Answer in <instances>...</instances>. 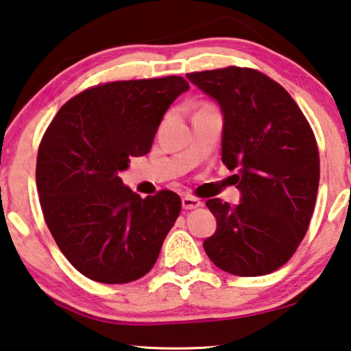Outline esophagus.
Returning a JSON list of instances; mask_svg holds the SVG:
<instances>
[{"label": "esophagus", "mask_w": 351, "mask_h": 351, "mask_svg": "<svg viewBox=\"0 0 351 351\" xmlns=\"http://www.w3.org/2000/svg\"><path fill=\"white\" fill-rule=\"evenodd\" d=\"M202 205H204V202L197 199V197H192V195L182 197V208L184 210H194V208H199Z\"/></svg>", "instance_id": "1"}]
</instances>
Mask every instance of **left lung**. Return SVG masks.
<instances>
[{
  "mask_svg": "<svg viewBox=\"0 0 351 351\" xmlns=\"http://www.w3.org/2000/svg\"><path fill=\"white\" fill-rule=\"evenodd\" d=\"M187 79L219 103L223 162L237 170L241 202L206 200L215 235L204 241L216 267L239 276L272 274L307 234L317 200L319 154L293 97L264 73L227 66Z\"/></svg>",
  "mask_w": 351,
  "mask_h": 351,
  "instance_id": "left-lung-1",
  "label": "left lung"
}]
</instances>
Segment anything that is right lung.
Segmentation results:
<instances>
[{
  "mask_svg": "<svg viewBox=\"0 0 351 351\" xmlns=\"http://www.w3.org/2000/svg\"><path fill=\"white\" fill-rule=\"evenodd\" d=\"M189 84L181 76L98 84L66 101L44 133L36 186L46 224L73 267L98 283L141 278L181 211L180 195H140L117 173L149 152Z\"/></svg>",
  "mask_w": 351,
  "mask_h": 351,
  "instance_id": "right-lung-1",
  "label": "right lung"
}]
</instances>
